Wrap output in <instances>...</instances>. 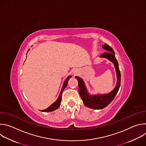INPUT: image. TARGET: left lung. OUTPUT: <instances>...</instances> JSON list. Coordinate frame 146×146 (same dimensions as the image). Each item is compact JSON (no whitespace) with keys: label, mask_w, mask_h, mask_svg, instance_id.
<instances>
[{"label":"left lung","mask_w":146,"mask_h":146,"mask_svg":"<svg viewBox=\"0 0 146 146\" xmlns=\"http://www.w3.org/2000/svg\"><path fill=\"white\" fill-rule=\"evenodd\" d=\"M102 47L106 52L103 53L100 57L105 58L110 60L114 65L117 74V84L114 90L107 94H98L91 95L88 92L85 83L80 77L76 76L78 83V92L84 105L93 109H102L106 108L113 101L117 95L120 87L121 73L118 67V62L115 56V53L113 48L108 44L102 45Z\"/></svg>","instance_id":"1"}]
</instances>
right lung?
<instances>
[{
	"label": "right lung",
	"instance_id": "1",
	"mask_svg": "<svg viewBox=\"0 0 146 146\" xmlns=\"http://www.w3.org/2000/svg\"><path fill=\"white\" fill-rule=\"evenodd\" d=\"M29 51V50H28ZM71 77V76H69L67 77V78L66 79V80L64 81V84H63V86H62V88L61 89V91H60V94H59V96L58 97V98L56 99V100L54 102L52 105L51 106H50L48 108H47L45 110H41V111H43V112H51V111H54L55 110H56L60 105V102H61V99H62V92H63V91L64 90V89L66 88V87L67 86V84H68V81L69 80V78Z\"/></svg>",
	"mask_w": 146,
	"mask_h": 146
}]
</instances>
